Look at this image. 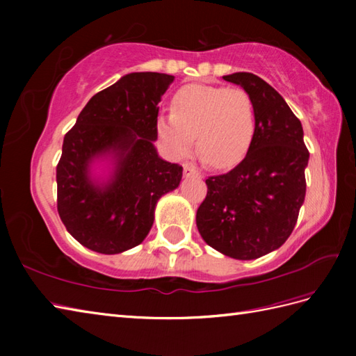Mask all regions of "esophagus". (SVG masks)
<instances>
[{"label": "esophagus", "mask_w": 356, "mask_h": 356, "mask_svg": "<svg viewBox=\"0 0 356 356\" xmlns=\"http://www.w3.org/2000/svg\"><path fill=\"white\" fill-rule=\"evenodd\" d=\"M197 171H195V168L194 166H191V165H185L184 166V176L185 177H191V176H197Z\"/></svg>", "instance_id": "obj_1"}]
</instances>
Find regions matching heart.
<instances>
[{"instance_id":"heart-1","label":"heart","mask_w":356,"mask_h":356,"mask_svg":"<svg viewBox=\"0 0 356 356\" xmlns=\"http://www.w3.org/2000/svg\"><path fill=\"white\" fill-rule=\"evenodd\" d=\"M157 131L166 151L185 156L195 147L214 168L238 163L255 134V105L243 88L186 86L172 99V111L157 118Z\"/></svg>"}]
</instances>
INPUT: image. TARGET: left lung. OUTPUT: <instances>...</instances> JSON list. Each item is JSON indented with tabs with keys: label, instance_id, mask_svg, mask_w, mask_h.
Wrapping results in <instances>:
<instances>
[{
	"label": "left lung",
	"instance_id": "left-lung-1",
	"mask_svg": "<svg viewBox=\"0 0 356 356\" xmlns=\"http://www.w3.org/2000/svg\"><path fill=\"white\" fill-rule=\"evenodd\" d=\"M251 95L255 134L236 168L208 177L195 214L202 238L237 260H254L289 238L306 195L303 127L275 88L252 73L223 76Z\"/></svg>",
	"mask_w": 356,
	"mask_h": 356
}]
</instances>
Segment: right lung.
<instances>
[{"label":"right lung","mask_w":356,"mask_h":356,"mask_svg":"<svg viewBox=\"0 0 356 356\" xmlns=\"http://www.w3.org/2000/svg\"><path fill=\"white\" fill-rule=\"evenodd\" d=\"M174 76L128 73L96 93L65 134L56 166L58 213L82 246L120 254L140 245L157 200L176 190L184 168L157 154L159 102ZM108 163L102 178L97 163Z\"/></svg>","instance_id":"obj_1"}]
</instances>
